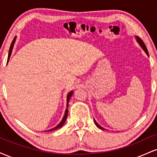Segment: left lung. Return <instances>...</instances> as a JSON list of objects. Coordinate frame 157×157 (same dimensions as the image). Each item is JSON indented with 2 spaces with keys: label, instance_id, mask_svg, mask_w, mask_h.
<instances>
[{
  "label": "left lung",
  "instance_id": "left-lung-1",
  "mask_svg": "<svg viewBox=\"0 0 157 157\" xmlns=\"http://www.w3.org/2000/svg\"><path fill=\"white\" fill-rule=\"evenodd\" d=\"M136 40H137V41L139 42V44H140V46H142V48H143L144 49V51H145V52H146V54H147V55L148 56V52H147V48H146V46H145V44H144V42L143 41H142V40L140 38V37H136ZM94 120V122H95V124H96V125L97 126V127L99 128H100V129H102V130H104V128L102 127H101V126H100V125H99L98 123H97V122L95 121V120Z\"/></svg>",
  "mask_w": 157,
  "mask_h": 157
}]
</instances>
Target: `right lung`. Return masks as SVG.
<instances>
[{"label":"right lung","instance_id":"add662e5","mask_svg":"<svg viewBox=\"0 0 157 157\" xmlns=\"http://www.w3.org/2000/svg\"><path fill=\"white\" fill-rule=\"evenodd\" d=\"M15 37L13 39V40H12V44H11V46H10V51H9V55H8V59H7V62H8L9 60H10V56H11V54H12V48H13V46H14V44H15ZM72 94H73V91H70V92L68 93V95H67V108H66V111H65V114H64L63 118L62 121L60 122V124H58V125H57V126H56V127L54 128L51 129V130L46 131H53V130H56V129L62 127V126L63 125V124L65 123V122H66V118H67V117H68V101H69V100H70V98H71V95H72Z\"/></svg>","mask_w":157,"mask_h":157}]
</instances>
